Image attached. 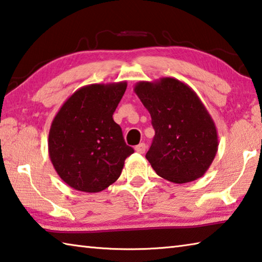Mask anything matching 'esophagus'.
I'll list each match as a JSON object with an SVG mask.
<instances>
[{
	"label": "esophagus",
	"instance_id": "obj_1",
	"mask_svg": "<svg viewBox=\"0 0 262 262\" xmlns=\"http://www.w3.org/2000/svg\"><path fill=\"white\" fill-rule=\"evenodd\" d=\"M145 150H146V145H145V143H140L139 145H136V146H135V151L137 152V154L143 155L144 152H145Z\"/></svg>",
	"mask_w": 262,
	"mask_h": 262
}]
</instances>
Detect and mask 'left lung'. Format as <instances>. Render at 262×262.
<instances>
[{
	"instance_id": "left-lung-1",
	"label": "left lung",
	"mask_w": 262,
	"mask_h": 262,
	"mask_svg": "<svg viewBox=\"0 0 262 262\" xmlns=\"http://www.w3.org/2000/svg\"><path fill=\"white\" fill-rule=\"evenodd\" d=\"M135 94L149 111L155 137L145 158L156 173L174 183L202 178L217 152V130L201 98L174 78L140 81Z\"/></svg>"
}]
</instances>
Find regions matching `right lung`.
I'll list each match as a JSON object with an SVG mask.
<instances>
[{"label": "right lung", "mask_w": 262, "mask_h": 262, "mask_svg": "<svg viewBox=\"0 0 262 262\" xmlns=\"http://www.w3.org/2000/svg\"><path fill=\"white\" fill-rule=\"evenodd\" d=\"M126 88V81L83 85L66 99L52 120L49 157L71 188L90 193L106 189L134 152L112 118Z\"/></svg>", "instance_id": "right-lung-1"}]
</instances>
